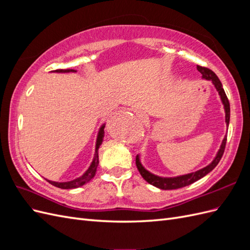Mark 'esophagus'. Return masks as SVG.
<instances>
[{"label":"esophagus","mask_w":250,"mask_h":250,"mask_svg":"<svg viewBox=\"0 0 250 250\" xmlns=\"http://www.w3.org/2000/svg\"><path fill=\"white\" fill-rule=\"evenodd\" d=\"M139 118H140L142 121H145V120H146V117L143 116V115H139Z\"/></svg>","instance_id":"esophagus-1"}]
</instances>
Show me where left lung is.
<instances>
[{
  "mask_svg": "<svg viewBox=\"0 0 250 250\" xmlns=\"http://www.w3.org/2000/svg\"><path fill=\"white\" fill-rule=\"evenodd\" d=\"M197 70L201 73L202 78L207 79V80H210L211 82H213V84L215 85L216 89L218 90V93H219V95H220V98H221V101L224 105L225 122H226V125L229 126V118H230L229 101L228 99V97H226V94H225L224 89H223L221 81L219 80V78L217 77V75L211 70L208 69V67L197 65ZM225 145H226V137L223 139L222 144L220 146V149H219L216 157L214 158V161L211 162L208 166H207V167H204V168H202L198 171H196V172H193V173H190V174H186V175H181V176L160 177L157 175H154V174L150 173L149 171H147L145 168L143 167L139 155H137V157H135V164H137V168H138L140 174L142 175V177L145 179L148 184L152 185V186H154L158 188H162V190H175V188H184V187H187L188 185L195 183V181H197L200 178H202L203 176H206L207 174H208L211 170H213L218 165V163L220 162V160H221V157L224 153Z\"/></svg>",
  "mask_w": 250,
  "mask_h": 250,
  "instance_id": "obj_1",
  "label": "left lung"
}]
</instances>
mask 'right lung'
<instances>
[{
  "label": "right lung",
  "mask_w": 250,
  "mask_h": 250,
  "mask_svg": "<svg viewBox=\"0 0 250 250\" xmlns=\"http://www.w3.org/2000/svg\"><path fill=\"white\" fill-rule=\"evenodd\" d=\"M54 72H56V73H70V72H76V71L67 69V70H56ZM104 127H105V124H103L101 126V128L99 129V132H98L94 160H93L92 164H90L89 168L86 170V172L83 174L82 176H80V177H78L76 179H74V180H71V181H65V183H57V181H51V180H48V179H46V180L49 181L51 185L55 186L57 188H79V187H81L83 185H85L86 183H88V181L95 176L97 168H98V165H99V155H98V149H99L100 145H101L102 142H103Z\"/></svg>",
  "instance_id": "obj_1"
}]
</instances>
